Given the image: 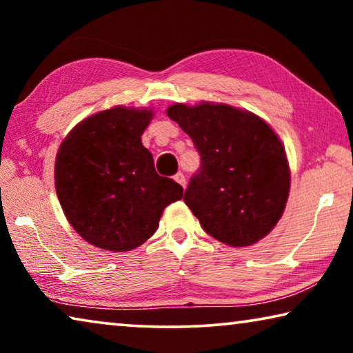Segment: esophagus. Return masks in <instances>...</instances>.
I'll list each match as a JSON object with an SVG mask.
<instances>
[{"label": "esophagus", "instance_id": "obj_1", "mask_svg": "<svg viewBox=\"0 0 353 353\" xmlns=\"http://www.w3.org/2000/svg\"><path fill=\"white\" fill-rule=\"evenodd\" d=\"M174 181H176L177 183H181L183 188H185V185H187V179H185V176L182 174V172H177V174L174 176Z\"/></svg>", "mask_w": 353, "mask_h": 353}]
</instances>
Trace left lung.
Listing matches in <instances>:
<instances>
[{"label": "left lung", "mask_w": 353, "mask_h": 353, "mask_svg": "<svg viewBox=\"0 0 353 353\" xmlns=\"http://www.w3.org/2000/svg\"><path fill=\"white\" fill-rule=\"evenodd\" d=\"M166 115L201 155L183 201L202 229L232 248L270 234L283 214L291 179L285 148L270 124L255 113L213 103H177Z\"/></svg>", "instance_id": "left-lung-1"}]
</instances>
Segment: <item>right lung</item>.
I'll list each match as a JSON object with an SVG mask.
<instances>
[{"label": "right lung", "mask_w": 353, "mask_h": 353, "mask_svg": "<svg viewBox=\"0 0 353 353\" xmlns=\"http://www.w3.org/2000/svg\"><path fill=\"white\" fill-rule=\"evenodd\" d=\"M152 110L117 105L73 128L59 148L57 198L68 223L93 246L124 252L157 230L183 188L157 174L141 135Z\"/></svg>", "instance_id": "add662e5"}]
</instances>
